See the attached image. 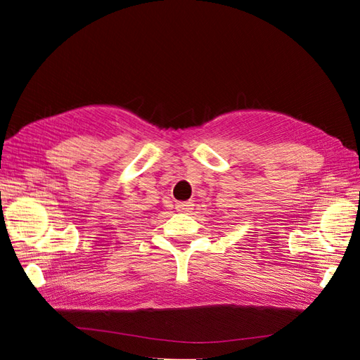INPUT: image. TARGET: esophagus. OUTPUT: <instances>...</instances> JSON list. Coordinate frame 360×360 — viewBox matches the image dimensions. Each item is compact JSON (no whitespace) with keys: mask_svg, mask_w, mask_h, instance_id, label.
<instances>
[{"mask_svg":"<svg viewBox=\"0 0 360 360\" xmlns=\"http://www.w3.org/2000/svg\"><path fill=\"white\" fill-rule=\"evenodd\" d=\"M192 207H193V204H192L191 201L177 202V204H176V209H177V212H180V213H188V212H191Z\"/></svg>","mask_w":360,"mask_h":360,"instance_id":"obj_1","label":"esophagus"}]
</instances>
